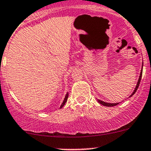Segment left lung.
Returning <instances> with one entry per match:
<instances>
[{
    "label": "left lung",
    "instance_id": "8db88e82",
    "mask_svg": "<svg viewBox=\"0 0 151 151\" xmlns=\"http://www.w3.org/2000/svg\"><path fill=\"white\" fill-rule=\"evenodd\" d=\"M142 73H143V69H142L141 72H140V77H139L138 82H137V83L136 87H135V90H134V92H132V94H131V95L130 96V97H132V96L133 95V94L135 93V92H136V91H137V88H138V87H139V84H140V80H141V77H142ZM98 102H100V103L101 104V105H104V106H107V107H112V106H115V105H118V104H119V103H107V102H103V101H102V100H98Z\"/></svg>",
    "mask_w": 151,
    "mask_h": 151
}]
</instances>
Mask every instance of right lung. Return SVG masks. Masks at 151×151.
<instances>
[{
	"instance_id": "add662e5",
	"label": "right lung",
	"mask_w": 151,
	"mask_h": 151,
	"mask_svg": "<svg viewBox=\"0 0 151 151\" xmlns=\"http://www.w3.org/2000/svg\"><path fill=\"white\" fill-rule=\"evenodd\" d=\"M68 97H69V94H68V93H67V94H66V96H65V98H64V101H63V102H62V105H61L60 108H62V107H63V106H64V105H65L66 102H67V99H68Z\"/></svg>"
}]
</instances>
